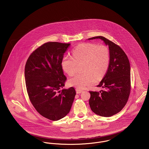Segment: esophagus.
<instances>
[{
  "instance_id": "34e87169",
  "label": "esophagus",
  "mask_w": 149,
  "mask_h": 149,
  "mask_svg": "<svg viewBox=\"0 0 149 149\" xmlns=\"http://www.w3.org/2000/svg\"><path fill=\"white\" fill-rule=\"evenodd\" d=\"M82 92H83V91H82V90H81V89H78V88H77V89H76V92H77V94L80 93H81Z\"/></svg>"
}]
</instances>
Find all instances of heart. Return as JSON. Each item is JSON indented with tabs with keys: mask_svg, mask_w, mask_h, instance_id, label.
<instances>
[{
	"mask_svg": "<svg viewBox=\"0 0 149 149\" xmlns=\"http://www.w3.org/2000/svg\"><path fill=\"white\" fill-rule=\"evenodd\" d=\"M110 51L105 45L91 43L79 44L72 51V56H65L61 61L62 68L69 75H72L77 63L83 62L82 72L76 74L69 80L71 86L83 89L95 83L97 78L103 77L110 63Z\"/></svg>",
	"mask_w": 149,
	"mask_h": 149,
	"instance_id": "1",
	"label": "heart"
}]
</instances>
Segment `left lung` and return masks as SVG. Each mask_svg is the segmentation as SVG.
Wrapping results in <instances>:
<instances>
[{
    "label": "left lung",
    "instance_id": "obj_1",
    "mask_svg": "<svg viewBox=\"0 0 149 149\" xmlns=\"http://www.w3.org/2000/svg\"><path fill=\"white\" fill-rule=\"evenodd\" d=\"M100 39L109 46L110 59L108 69L97 87L100 92L89 91V104L92 111L101 116L109 117L120 111L128 100L131 91V67L122 49L102 36L88 39Z\"/></svg>",
    "mask_w": 149,
    "mask_h": 149
}]
</instances>
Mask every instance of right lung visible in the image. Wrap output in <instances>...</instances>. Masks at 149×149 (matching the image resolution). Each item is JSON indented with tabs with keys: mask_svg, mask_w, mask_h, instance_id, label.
Listing matches in <instances>:
<instances>
[{
	"mask_svg": "<svg viewBox=\"0 0 149 149\" xmlns=\"http://www.w3.org/2000/svg\"><path fill=\"white\" fill-rule=\"evenodd\" d=\"M70 46V43L58 42L44 43L30 54L25 65V78L30 100L39 114L53 121L69 113L76 95L73 87L61 89L66 80L62 60Z\"/></svg>",
	"mask_w": 149,
	"mask_h": 149,
	"instance_id": "1",
	"label": "right lung"
}]
</instances>
